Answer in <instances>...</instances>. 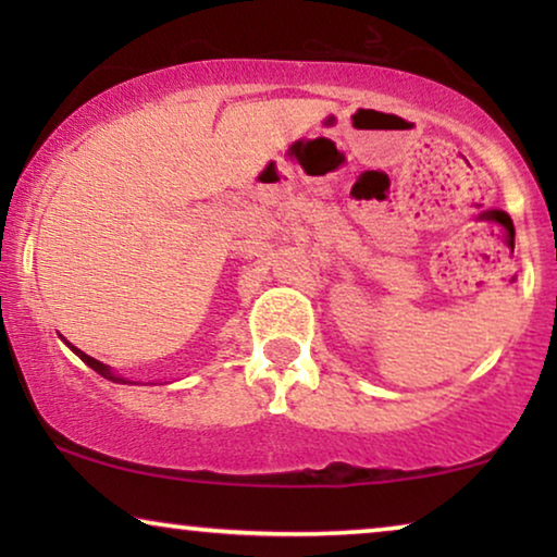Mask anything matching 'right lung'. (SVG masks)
Instances as JSON below:
<instances>
[{"mask_svg":"<svg viewBox=\"0 0 557 557\" xmlns=\"http://www.w3.org/2000/svg\"><path fill=\"white\" fill-rule=\"evenodd\" d=\"M65 345H67V347H71V349H73V352H75V355H78V357H81V360L88 364V368H94V370H96V372H98V375H101V377H106V380H113V383H132V380H126V377H121V375H113V372H111V368H109V364L98 362V360H94V357H90V355H86V352H81V349H78V347H73V345H71V342H65Z\"/></svg>","mask_w":557,"mask_h":557,"instance_id":"obj_1","label":"right lung"}]
</instances>
